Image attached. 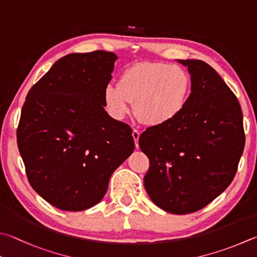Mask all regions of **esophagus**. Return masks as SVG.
I'll use <instances>...</instances> for the list:
<instances>
[{"label": "esophagus", "mask_w": 257, "mask_h": 257, "mask_svg": "<svg viewBox=\"0 0 257 257\" xmlns=\"http://www.w3.org/2000/svg\"><path fill=\"white\" fill-rule=\"evenodd\" d=\"M139 136H141V133L138 132V130L134 129L133 130V137H134V141H135V145H136V147H138V139Z\"/></svg>", "instance_id": "obj_1"}]
</instances>
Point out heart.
Instances as JSON below:
<instances>
[{
	"label": "heart",
	"mask_w": 257,
	"mask_h": 257,
	"mask_svg": "<svg viewBox=\"0 0 257 257\" xmlns=\"http://www.w3.org/2000/svg\"><path fill=\"white\" fill-rule=\"evenodd\" d=\"M191 93V77L179 65L162 62L136 63L120 74L118 84L103 91V104L116 120L135 112L143 123L158 127L175 120L184 110Z\"/></svg>",
	"instance_id": "heart-1"
}]
</instances>
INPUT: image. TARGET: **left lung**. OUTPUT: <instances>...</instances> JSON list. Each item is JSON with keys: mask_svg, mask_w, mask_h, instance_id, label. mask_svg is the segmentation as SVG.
Instances as JSON below:
<instances>
[{"mask_svg": "<svg viewBox=\"0 0 257 257\" xmlns=\"http://www.w3.org/2000/svg\"><path fill=\"white\" fill-rule=\"evenodd\" d=\"M179 63L191 74L184 110L170 123L139 137L149 158L144 184L149 198L167 212L198 211L234 180L245 146L242 113L236 95L202 60Z\"/></svg>", "mask_w": 257, "mask_h": 257, "instance_id": "obj_1", "label": "left lung"}]
</instances>
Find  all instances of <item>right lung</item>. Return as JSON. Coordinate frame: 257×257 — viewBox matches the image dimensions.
I'll return each mask as SVG.
<instances>
[{
    "mask_svg": "<svg viewBox=\"0 0 257 257\" xmlns=\"http://www.w3.org/2000/svg\"><path fill=\"white\" fill-rule=\"evenodd\" d=\"M113 53L95 50L57 60L30 88L17 130L29 183L66 211L99 203L110 176L134 152L132 128L104 110Z\"/></svg>",
    "mask_w": 257,
    "mask_h": 257,
    "instance_id": "add662e5",
    "label": "right lung"
}]
</instances>
